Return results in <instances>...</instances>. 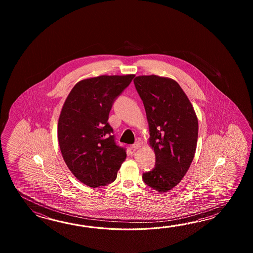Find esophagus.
Masks as SVG:
<instances>
[{
  "label": "esophagus",
  "instance_id": "esophagus-1",
  "mask_svg": "<svg viewBox=\"0 0 253 253\" xmlns=\"http://www.w3.org/2000/svg\"><path fill=\"white\" fill-rule=\"evenodd\" d=\"M140 146H141V144H140L139 141H136L134 144L132 145V148H133V149H138Z\"/></svg>",
  "mask_w": 253,
  "mask_h": 253
}]
</instances>
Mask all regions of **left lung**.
<instances>
[{
	"label": "left lung",
	"instance_id": "left-lung-1",
	"mask_svg": "<svg viewBox=\"0 0 253 253\" xmlns=\"http://www.w3.org/2000/svg\"><path fill=\"white\" fill-rule=\"evenodd\" d=\"M135 89L145 106L156 166L143 173L145 184L159 193L181 182L194 159L198 120L187 96L176 81L156 75L139 76Z\"/></svg>",
	"mask_w": 253,
	"mask_h": 253
}]
</instances>
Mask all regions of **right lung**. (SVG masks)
I'll use <instances>...</instances> for the list:
<instances>
[{"label": "right lung", "mask_w": 253, "mask_h": 253, "mask_svg": "<svg viewBox=\"0 0 253 253\" xmlns=\"http://www.w3.org/2000/svg\"><path fill=\"white\" fill-rule=\"evenodd\" d=\"M134 75L99 76L77 83L59 116L58 139L67 167L90 187L114 182L126 148L116 142L108 115Z\"/></svg>", "instance_id": "add662e5"}]
</instances>
